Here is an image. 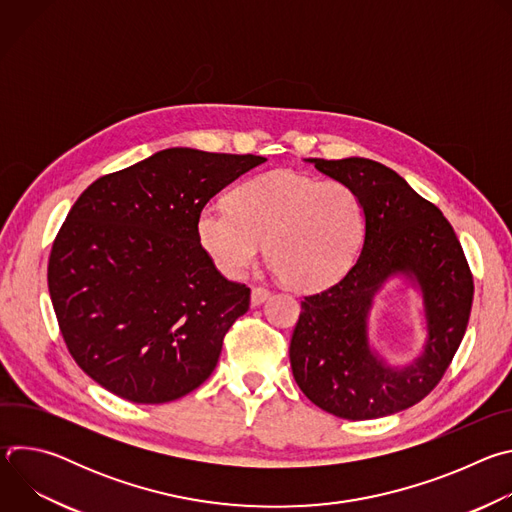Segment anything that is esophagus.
Returning a JSON list of instances; mask_svg holds the SVG:
<instances>
[{
  "instance_id": "esophagus-1",
  "label": "esophagus",
  "mask_w": 512,
  "mask_h": 512,
  "mask_svg": "<svg viewBox=\"0 0 512 512\" xmlns=\"http://www.w3.org/2000/svg\"><path fill=\"white\" fill-rule=\"evenodd\" d=\"M269 296H271V291H269L265 285H255L253 291H251V302H253V306H259V304H263Z\"/></svg>"
}]
</instances>
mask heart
<instances>
[{
  "label": "heart",
  "instance_id": "1",
  "mask_svg": "<svg viewBox=\"0 0 512 512\" xmlns=\"http://www.w3.org/2000/svg\"><path fill=\"white\" fill-rule=\"evenodd\" d=\"M364 229L367 212L350 186L287 170L245 182L231 202H206L196 218L202 249L225 275H243L267 243L271 267L298 289L338 281L352 267Z\"/></svg>",
  "mask_w": 512,
  "mask_h": 512
}]
</instances>
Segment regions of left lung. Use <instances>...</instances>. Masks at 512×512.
Returning a JSON list of instances; mask_svg holds the SVG:
<instances>
[{
	"label": "left lung",
	"instance_id": "obj_1",
	"mask_svg": "<svg viewBox=\"0 0 512 512\" xmlns=\"http://www.w3.org/2000/svg\"><path fill=\"white\" fill-rule=\"evenodd\" d=\"M308 162L360 196L367 229L348 273L304 298L289 344L291 371L304 395L336 417L393 415L427 397L448 371L470 320L472 271L442 210L391 168L367 158ZM393 274L418 281L428 322L424 354L403 370L389 368L368 344L372 298Z\"/></svg>",
	"mask_w": 512,
	"mask_h": 512
}]
</instances>
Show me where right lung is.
Listing matches in <instances>:
<instances>
[{
    "instance_id": "1",
    "label": "right lung",
    "mask_w": 512,
    "mask_h": 512,
    "mask_svg": "<svg viewBox=\"0 0 512 512\" xmlns=\"http://www.w3.org/2000/svg\"><path fill=\"white\" fill-rule=\"evenodd\" d=\"M263 162L170 148L101 176L72 204L52 243L48 291L70 356L95 383L156 405L210 377L251 289L214 267L196 218Z\"/></svg>"
}]
</instances>
